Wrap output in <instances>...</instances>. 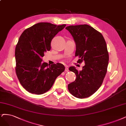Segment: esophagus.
<instances>
[{"label": "esophagus", "mask_w": 126, "mask_h": 126, "mask_svg": "<svg viewBox=\"0 0 126 126\" xmlns=\"http://www.w3.org/2000/svg\"><path fill=\"white\" fill-rule=\"evenodd\" d=\"M69 70V68H68V67L66 66V68H65V71L66 72H68Z\"/></svg>", "instance_id": "1"}]
</instances>
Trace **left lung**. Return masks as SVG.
Masks as SVG:
<instances>
[{"mask_svg": "<svg viewBox=\"0 0 126 126\" xmlns=\"http://www.w3.org/2000/svg\"><path fill=\"white\" fill-rule=\"evenodd\" d=\"M66 29L76 43L75 56L80 58L78 61L85 62L81 71L69 68L76 79L68 84V90L76 97H88L99 88L106 75L109 61L106 43L102 34L89 25H70Z\"/></svg>", "mask_w": 126, "mask_h": 126, "instance_id": "obj_1", "label": "left lung"}]
</instances>
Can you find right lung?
I'll return each instance as SVG.
<instances>
[{
  "label": "right lung",
  "mask_w": 126,
  "mask_h": 126,
  "mask_svg": "<svg viewBox=\"0 0 126 126\" xmlns=\"http://www.w3.org/2000/svg\"><path fill=\"white\" fill-rule=\"evenodd\" d=\"M66 26L38 23L25 30L19 37L15 50L16 72L21 84L29 92L37 95L46 92L64 71L63 64L42 63V57L50 50L52 39Z\"/></svg>",
  "instance_id": "right-lung-1"
}]
</instances>
